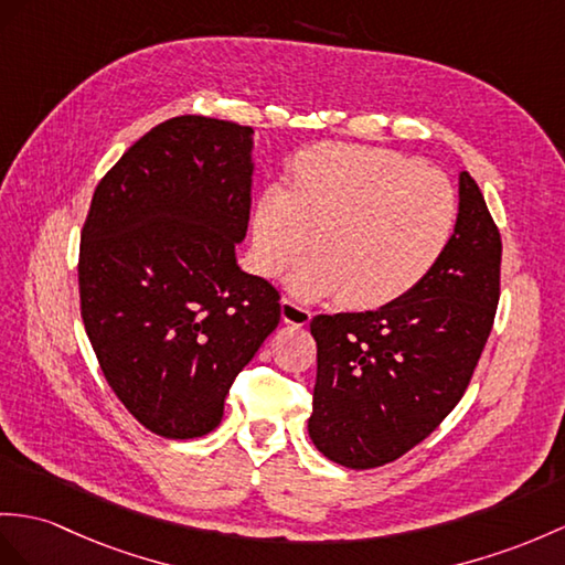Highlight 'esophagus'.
Instances as JSON below:
<instances>
[{
  "label": "esophagus",
  "mask_w": 565,
  "mask_h": 565,
  "mask_svg": "<svg viewBox=\"0 0 565 565\" xmlns=\"http://www.w3.org/2000/svg\"><path fill=\"white\" fill-rule=\"evenodd\" d=\"M280 313H282V321L290 323V326H307L311 321V311L299 307L297 301L292 299H282L280 301Z\"/></svg>",
  "instance_id": "esophagus-1"
}]
</instances>
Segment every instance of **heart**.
<instances>
[{"label":"heart","mask_w":565,"mask_h":565,"mask_svg":"<svg viewBox=\"0 0 565 565\" xmlns=\"http://www.w3.org/2000/svg\"><path fill=\"white\" fill-rule=\"evenodd\" d=\"M450 179L388 148L321 143L297 156L287 191L254 213V266L282 273L305 299L338 295L348 309H381L409 295L444 258L458 225Z\"/></svg>","instance_id":"obj_1"}]
</instances>
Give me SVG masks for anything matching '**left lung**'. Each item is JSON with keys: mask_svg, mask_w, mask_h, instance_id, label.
<instances>
[{"mask_svg": "<svg viewBox=\"0 0 565 565\" xmlns=\"http://www.w3.org/2000/svg\"><path fill=\"white\" fill-rule=\"evenodd\" d=\"M499 297V227L460 172L458 225L429 278L376 311L311 319L313 446L342 467L371 470L422 444L470 386Z\"/></svg>", "mask_w": 565, "mask_h": 565, "instance_id": "left-lung-1", "label": "left lung"}]
</instances>
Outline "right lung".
Segmentation results:
<instances>
[{"mask_svg":"<svg viewBox=\"0 0 565 565\" xmlns=\"http://www.w3.org/2000/svg\"><path fill=\"white\" fill-rule=\"evenodd\" d=\"M252 127L172 117L95 186L78 292L109 388L148 431L196 438L280 323V292L237 266L252 211Z\"/></svg>","mask_w":565,"mask_h":565,"instance_id":"1","label":"right lung"}]
</instances>
